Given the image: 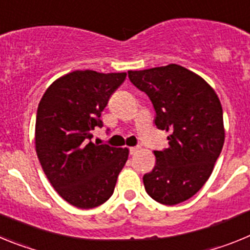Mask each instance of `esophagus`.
<instances>
[{
	"mask_svg": "<svg viewBox=\"0 0 250 250\" xmlns=\"http://www.w3.org/2000/svg\"><path fill=\"white\" fill-rule=\"evenodd\" d=\"M139 149H140L139 146H131V147H129V151H130V154H131V155H134L135 152L139 151Z\"/></svg>",
	"mask_w": 250,
	"mask_h": 250,
	"instance_id": "esophagus-1",
	"label": "esophagus"
}]
</instances>
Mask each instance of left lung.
Returning a JSON list of instances; mask_svg holds the SVG:
<instances>
[{
    "label": "left lung",
    "mask_w": 250,
    "mask_h": 250,
    "mask_svg": "<svg viewBox=\"0 0 250 250\" xmlns=\"http://www.w3.org/2000/svg\"><path fill=\"white\" fill-rule=\"evenodd\" d=\"M127 74L149 96L156 127L170 131L169 146L154 151L155 167L143 176L145 190L161 204L185 202L207 183L222 152V104L205 80L175 63Z\"/></svg>",
    "instance_id": "8db88e82"
}]
</instances>
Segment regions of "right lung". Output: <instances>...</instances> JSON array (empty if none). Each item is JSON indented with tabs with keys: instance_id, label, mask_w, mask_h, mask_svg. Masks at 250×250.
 <instances>
[{
	"instance_id": "add662e5",
	"label": "right lung",
	"mask_w": 250,
	"mask_h": 250,
	"mask_svg": "<svg viewBox=\"0 0 250 250\" xmlns=\"http://www.w3.org/2000/svg\"><path fill=\"white\" fill-rule=\"evenodd\" d=\"M125 77V72H70L52 83L37 107L35 144L41 167L60 196L80 209L109 199L129 156L127 147L91 141Z\"/></svg>"
}]
</instances>
